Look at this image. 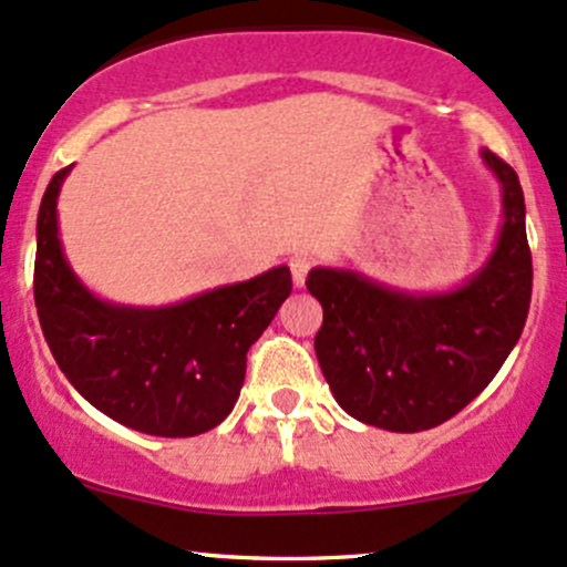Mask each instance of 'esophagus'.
<instances>
[{
	"instance_id": "34e87169",
	"label": "esophagus",
	"mask_w": 567,
	"mask_h": 567,
	"mask_svg": "<svg viewBox=\"0 0 567 567\" xmlns=\"http://www.w3.org/2000/svg\"><path fill=\"white\" fill-rule=\"evenodd\" d=\"M310 267H313V261H310L308 257H291V259H289L291 281H295L297 289H302V286H306V278H308Z\"/></svg>"
}]
</instances>
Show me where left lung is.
<instances>
[{
    "label": "left lung",
    "instance_id": "left-lung-1",
    "mask_svg": "<svg viewBox=\"0 0 567 567\" xmlns=\"http://www.w3.org/2000/svg\"><path fill=\"white\" fill-rule=\"evenodd\" d=\"M503 186V227L486 265L460 289L408 295L351 270L316 267L324 308L316 357L349 416L392 432L437 427L478 398L525 330L533 257L514 167L481 151Z\"/></svg>",
    "mask_w": 567,
    "mask_h": 567
}]
</instances>
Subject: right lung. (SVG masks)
Returning a JSON list of instances; mask_svg holds the SVG:
<instances>
[{
    "mask_svg": "<svg viewBox=\"0 0 567 567\" xmlns=\"http://www.w3.org/2000/svg\"><path fill=\"white\" fill-rule=\"evenodd\" d=\"M70 169L53 175L38 216L34 306L53 359L118 424L162 437L213 430L237 403L248 349L289 297V267L167 308L100 300L78 281L59 240L56 199Z\"/></svg>",
    "mask_w": 567,
    "mask_h": 567,
    "instance_id": "add662e5",
    "label": "right lung"
}]
</instances>
